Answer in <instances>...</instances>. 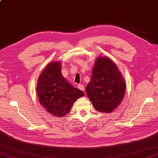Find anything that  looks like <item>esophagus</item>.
<instances>
[{"instance_id":"esophagus-1","label":"esophagus","mask_w":158,"mask_h":158,"mask_svg":"<svg viewBox=\"0 0 158 158\" xmlns=\"http://www.w3.org/2000/svg\"><path fill=\"white\" fill-rule=\"evenodd\" d=\"M77 88H78L80 90H81V91L84 92L85 88H84V86H83V85H77Z\"/></svg>"}]
</instances>
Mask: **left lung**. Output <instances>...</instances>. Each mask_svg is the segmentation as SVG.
<instances>
[{
	"instance_id": "1",
	"label": "left lung",
	"mask_w": 158,
	"mask_h": 158,
	"mask_svg": "<svg viewBox=\"0 0 158 158\" xmlns=\"http://www.w3.org/2000/svg\"><path fill=\"white\" fill-rule=\"evenodd\" d=\"M85 91L94 107L100 112L110 113L122 102L126 83L117 66L109 58L96 60L90 82Z\"/></svg>"
}]
</instances>
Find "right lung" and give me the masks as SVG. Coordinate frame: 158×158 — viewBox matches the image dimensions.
I'll list each match as a JSON object with an SVG mask.
<instances>
[{
	"label": "right lung",
	"instance_id": "right-lung-1",
	"mask_svg": "<svg viewBox=\"0 0 158 158\" xmlns=\"http://www.w3.org/2000/svg\"><path fill=\"white\" fill-rule=\"evenodd\" d=\"M61 63L51 62L40 75L36 92L41 105L47 111L56 117L64 116L73 104L84 94L64 78Z\"/></svg>",
	"mask_w": 158,
	"mask_h": 158
}]
</instances>
